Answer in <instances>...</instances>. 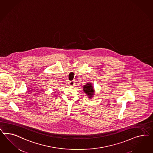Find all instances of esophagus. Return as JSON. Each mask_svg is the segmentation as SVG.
<instances>
[{
  "label": "esophagus",
  "mask_w": 153,
  "mask_h": 153,
  "mask_svg": "<svg viewBox=\"0 0 153 153\" xmlns=\"http://www.w3.org/2000/svg\"><path fill=\"white\" fill-rule=\"evenodd\" d=\"M68 84L70 85V86H74V81H70L69 82H68Z\"/></svg>",
  "instance_id": "obj_1"
}]
</instances>
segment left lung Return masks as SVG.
Here are the masks:
<instances>
[{
    "label": "left lung",
    "mask_w": 153,
    "mask_h": 153,
    "mask_svg": "<svg viewBox=\"0 0 153 153\" xmlns=\"http://www.w3.org/2000/svg\"><path fill=\"white\" fill-rule=\"evenodd\" d=\"M83 91L88 95V98L91 99L94 95V90L92 83H88L83 86Z\"/></svg>",
    "instance_id": "8db88e82"
}]
</instances>
